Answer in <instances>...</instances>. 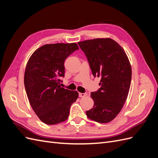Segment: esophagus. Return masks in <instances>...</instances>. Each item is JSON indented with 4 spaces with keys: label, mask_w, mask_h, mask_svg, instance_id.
Masks as SVG:
<instances>
[{
    "label": "esophagus",
    "mask_w": 158,
    "mask_h": 158,
    "mask_svg": "<svg viewBox=\"0 0 158 158\" xmlns=\"http://www.w3.org/2000/svg\"><path fill=\"white\" fill-rule=\"evenodd\" d=\"M87 94L86 93H79V97L80 98H84L85 96H87Z\"/></svg>",
    "instance_id": "obj_1"
}]
</instances>
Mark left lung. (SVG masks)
Here are the masks:
<instances>
[{"instance_id":"1","label":"left lung","mask_w":158,"mask_h":158,"mask_svg":"<svg viewBox=\"0 0 158 158\" xmlns=\"http://www.w3.org/2000/svg\"><path fill=\"white\" fill-rule=\"evenodd\" d=\"M94 77H100V88L91 93L94 102L87 117L100 123L111 121L120 113L130 89L132 70L125 51L110 38L78 42Z\"/></svg>"}]
</instances>
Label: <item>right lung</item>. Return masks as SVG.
Wrapping results in <instances>:
<instances>
[{
	"label": "right lung",
	"instance_id": "add662e5",
	"mask_svg": "<svg viewBox=\"0 0 158 158\" xmlns=\"http://www.w3.org/2000/svg\"><path fill=\"white\" fill-rule=\"evenodd\" d=\"M73 44H47L37 49L28 60L24 85L30 103L40 120L55 125L68 118L71 105L78 97L76 91L61 88L64 61L76 50Z\"/></svg>",
	"mask_w": 158,
	"mask_h": 158
}]
</instances>
